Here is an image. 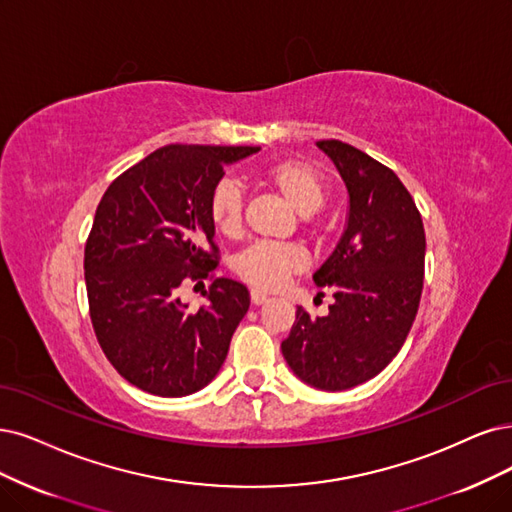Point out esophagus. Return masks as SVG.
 <instances>
[{
  "instance_id": "34e87169",
  "label": "esophagus",
  "mask_w": 512,
  "mask_h": 512,
  "mask_svg": "<svg viewBox=\"0 0 512 512\" xmlns=\"http://www.w3.org/2000/svg\"><path fill=\"white\" fill-rule=\"evenodd\" d=\"M251 301H253V306H261V304H266V301H268V295L257 291V289H253V291H251Z\"/></svg>"
}]
</instances>
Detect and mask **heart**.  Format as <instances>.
<instances>
[{"label":"heart","instance_id":"obj_1","mask_svg":"<svg viewBox=\"0 0 512 512\" xmlns=\"http://www.w3.org/2000/svg\"><path fill=\"white\" fill-rule=\"evenodd\" d=\"M257 179L276 192L299 215L308 221L310 215L323 208L329 196V185L318 170L297 158L274 160L257 170ZM208 219L213 227L234 238L242 230L244 198L240 187L232 181H221L208 196ZM308 268V255L293 242H257L244 249L234 263L236 274L255 289H278L282 282Z\"/></svg>","mask_w":512,"mask_h":512}]
</instances>
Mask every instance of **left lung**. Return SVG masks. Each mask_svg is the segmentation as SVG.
Masks as SVG:
<instances>
[{"label": "left lung", "mask_w": 512, "mask_h": 512, "mask_svg": "<svg viewBox=\"0 0 512 512\" xmlns=\"http://www.w3.org/2000/svg\"><path fill=\"white\" fill-rule=\"evenodd\" d=\"M350 194L348 227L314 274L331 287L329 314L297 308L282 342L293 373L320 390L371 380L399 354L420 308L426 234L422 215L394 170L337 139L318 141Z\"/></svg>", "instance_id": "left-lung-1"}]
</instances>
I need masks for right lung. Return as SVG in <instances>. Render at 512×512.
Masks as SVG:
<instances>
[{"label":"right lung","mask_w":512,"mask_h":512,"mask_svg":"<svg viewBox=\"0 0 512 512\" xmlns=\"http://www.w3.org/2000/svg\"><path fill=\"white\" fill-rule=\"evenodd\" d=\"M255 151L164 145L103 194L84 246L88 308L107 361L132 386L185 396L221 369L251 297L240 282L215 278L219 246L206 206L223 164ZM206 277L207 306L187 311L180 285Z\"/></svg>","instance_id":"1"}]
</instances>
